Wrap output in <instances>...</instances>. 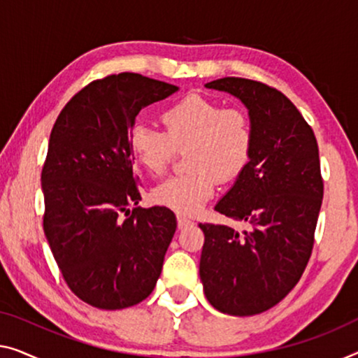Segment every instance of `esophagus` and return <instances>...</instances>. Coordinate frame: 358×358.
Wrapping results in <instances>:
<instances>
[{
  "label": "esophagus",
  "mask_w": 358,
  "mask_h": 358,
  "mask_svg": "<svg viewBox=\"0 0 358 358\" xmlns=\"http://www.w3.org/2000/svg\"><path fill=\"white\" fill-rule=\"evenodd\" d=\"M177 222H178V228H186V227L193 225V220H189V218H186L183 215H178Z\"/></svg>",
  "instance_id": "1"
}]
</instances>
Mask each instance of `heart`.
Returning a JSON list of instances; mask_svg holds the SVG:
<instances>
[{"label":"heart","mask_w":358,"mask_h":358,"mask_svg":"<svg viewBox=\"0 0 358 358\" xmlns=\"http://www.w3.org/2000/svg\"><path fill=\"white\" fill-rule=\"evenodd\" d=\"M165 131L136 124L128 135L131 156L151 177L167 172L177 149H188V173L169 178L152 191L159 206L193 213L210 199L222 181L236 178L252 156L254 130L243 109L191 94L161 115Z\"/></svg>","instance_id":"obj_1"}]
</instances>
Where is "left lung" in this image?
I'll return each mask as SVG.
<instances>
[{"instance_id": "left-lung-1", "label": "left lung", "mask_w": 358, "mask_h": 358, "mask_svg": "<svg viewBox=\"0 0 358 358\" xmlns=\"http://www.w3.org/2000/svg\"><path fill=\"white\" fill-rule=\"evenodd\" d=\"M206 88L230 93L246 106L254 148L215 210L246 230L199 223L204 231L199 276L218 312L257 315L282 301L310 259L323 199L313 130L278 90L225 77Z\"/></svg>"}]
</instances>
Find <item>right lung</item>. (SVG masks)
<instances>
[{
  "instance_id": "add662e5",
  "label": "right lung",
  "mask_w": 358,
  "mask_h": 358,
  "mask_svg": "<svg viewBox=\"0 0 358 358\" xmlns=\"http://www.w3.org/2000/svg\"><path fill=\"white\" fill-rule=\"evenodd\" d=\"M178 87L124 72L87 85L61 110L41 172L43 228L73 294L120 310L151 294L177 218L141 201L128 135L146 106Z\"/></svg>"
}]
</instances>
